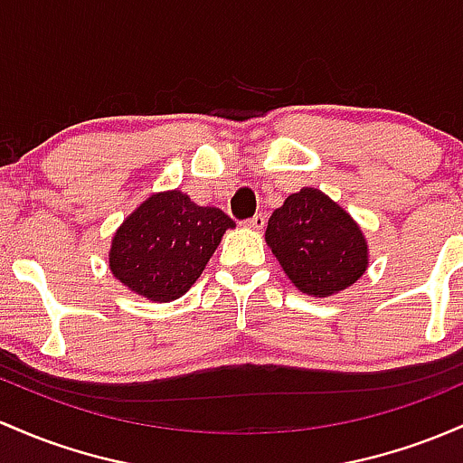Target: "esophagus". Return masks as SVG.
<instances>
[{"label":"esophagus","mask_w":463,"mask_h":463,"mask_svg":"<svg viewBox=\"0 0 463 463\" xmlns=\"http://www.w3.org/2000/svg\"><path fill=\"white\" fill-rule=\"evenodd\" d=\"M243 226L252 228V231H261V228L266 226V215H263V213H257L255 217H250L248 222H243Z\"/></svg>","instance_id":"obj_1"}]
</instances>
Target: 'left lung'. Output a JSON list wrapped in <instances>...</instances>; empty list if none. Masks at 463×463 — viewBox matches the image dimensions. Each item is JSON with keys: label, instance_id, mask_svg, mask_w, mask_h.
<instances>
[{"label": "left lung", "instance_id": "obj_1", "mask_svg": "<svg viewBox=\"0 0 463 463\" xmlns=\"http://www.w3.org/2000/svg\"><path fill=\"white\" fill-rule=\"evenodd\" d=\"M266 243L289 281L314 298L354 286L369 268V246L358 222L314 186L286 197L268 220Z\"/></svg>", "mask_w": 463, "mask_h": 463}]
</instances>
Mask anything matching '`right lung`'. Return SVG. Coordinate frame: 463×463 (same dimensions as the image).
<instances>
[{"label":"right lung","instance_id":"1","mask_svg":"<svg viewBox=\"0 0 463 463\" xmlns=\"http://www.w3.org/2000/svg\"><path fill=\"white\" fill-rule=\"evenodd\" d=\"M235 222L215 206H200L182 191L146 197L116 228L109 270L127 289L171 303L191 289Z\"/></svg>","mask_w":463,"mask_h":463}]
</instances>
